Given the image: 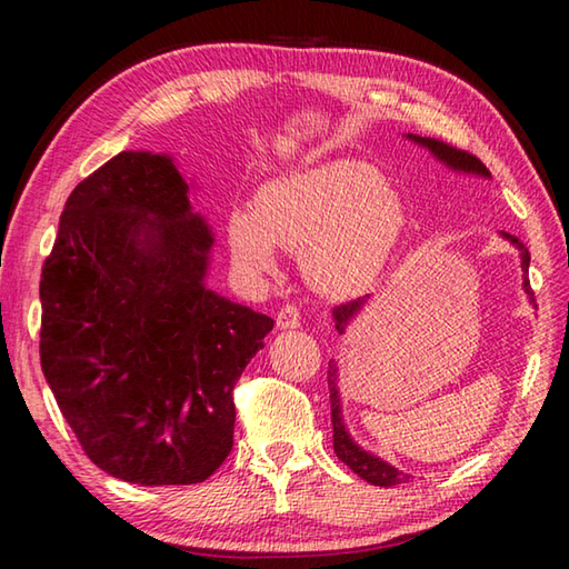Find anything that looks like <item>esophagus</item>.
I'll return each mask as SVG.
<instances>
[{
  "mask_svg": "<svg viewBox=\"0 0 569 569\" xmlns=\"http://www.w3.org/2000/svg\"><path fill=\"white\" fill-rule=\"evenodd\" d=\"M276 325L281 330H293V328H300V310L291 303H286L281 310H278L276 316Z\"/></svg>",
  "mask_w": 569,
  "mask_h": 569,
  "instance_id": "obj_1",
  "label": "esophagus"
}]
</instances>
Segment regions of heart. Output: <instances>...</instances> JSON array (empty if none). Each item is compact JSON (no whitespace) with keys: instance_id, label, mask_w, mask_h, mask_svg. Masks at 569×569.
Wrapping results in <instances>:
<instances>
[{"instance_id":"1","label":"heart","mask_w":569,"mask_h":569,"mask_svg":"<svg viewBox=\"0 0 569 569\" xmlns=\"http://www.w3.org/2000/svg\"><path fill=\"white\" fill-rule=\"evenodd\" d=\"M403 227V210L365 163H328L278 178L259 192L257 212L229 217L234 263L251 276L276 269V244L303 253L310 283L347 293L379 269Z\"/></svg>"}]
</instances>
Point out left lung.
I'll list each match as a JSON object with an SVG mask.
<instances>
[{"mask_svg": "<svg viewBox=\"0 0 569 569\" xmlns=\"http://www.w3.org/2000/svg\"><path fill=\"white\" fill-rule=\"evenodd\" d=\"M410 139H416L418 143H422V147H428L435 156H438L440 161H445L447 166L457 168V171H467V173H479V176H489V168L481 163L475 153H469L465 149H457L452 147V143L447 141H440V139H430V137H413L410 134ZM509 237V234H506ZM513 244L521 249V259H523V271L528 276V263H530V251L526 249V244L521 239L516 237H509ZM526 293L533 296V291H530V281H526ZM367 298H359V300H349V303H342L337 306L332 312H335V328L337 332H345V325L352 320L357 316V310L365 306ZM335 379H337V367L330 361V369H328V383H330V408H332V445H335V452L337 457L342 459V462L357 471V475L361 479H367L369 485L373 487H396V485H406V481L410 479L408 475H403L401 469H396L391 465L381 462L379 457H373L365 450H359V447L352 442V438H349L345 426H342V418H340V396H337V389H335Z\"/></svg>", "mask_w": 569, "mask_h": 569, "instance_id": "1", "label": "left lung"}]
</instances>
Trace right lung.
<instances>
[{
    "label": "right lung",
    "instance_id": "1",
    "mask_svg": "<svg viewBox=\"0 0 569 569\" xmlns=\"http://www.w3.org/2000/svg\"><path fill=\"white\" fill-rule=\"evenodd\" d=\"M212 234L168 156L122 151L70 192L41 269V369L107 475L188 487L234 445V386L273 320L204 286Z\"/></svg>",
    "mask_w": 569,
    "mask_h": 569
}]
</instances>
